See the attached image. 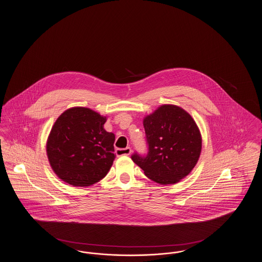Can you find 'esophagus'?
Returning <instances> with one entry per match:
<instances>
[{
    "instance_id": "esophagus-1",
    "label": "esophagus",
    "mask_w": 262,
    "mask_h": 262,
    "mask_svg": "<svg viewBox=\"0 0 262 262\" xmlns=\"http://www.w3.org/2000/svg\"><path fill=\"white\" fill-rule=\"evenodd\" d=\"M116 156L120 157V156H129L131 154V149L129 147L124 148V149H117L116 150Z\"/></svg>"
}]
</instances>
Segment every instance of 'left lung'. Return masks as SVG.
Segmentation results:
<instances>
[{"label":"left lung","mask_w":262,"mask_h":262,"mask_svg":"<svg viewBox=\"0 0 262 262\" xmlns=\"http://www.w3.org/2000/svg\"><path fill=\"white\" fill-rule=\"evenodd\" d=\"M148 152L135 151L131 159L145 174L160 184H173L185 178L199 159L202 139L190 114L165 104L144 119Z\"/></svg>","instance_id":"1"}]
</instances>
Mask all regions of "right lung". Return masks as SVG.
Listing matches in <instances>:
<instances>
[{
  "mask_svg": "<svg viewBox=\"0 0 262 262\" xmlns=\"http://www.w3.org/2000/svg\"><path fill=\"white\" fill-rule=\"evenodd\" d=\"M105 121V117L85 107L70 108L58 117L46 149L59 179L83 187L107 174L115 158V136L103 129Z\"/></svg>",
  "mask_w": 262,
  "mask_h": 262,
  "instance_id": "obj_1",
  "label": "right lung"
}]
</instances>
